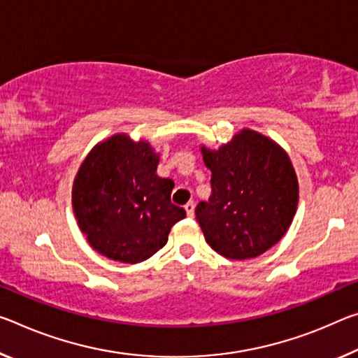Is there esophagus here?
Segmentation results:
<instances>
[{
	"label": "esophagus",
	"instance_id": "34e87169",
	"mask_svg": "<svg viewBox=\"0 0 358 358\" xmlns=\"http://www.w3.org/2000/svg\"><path fill=\"white\" fill-rule=\"evenodd\" d=\"M185 210H186V215H188L189 218L194 217V202L191 201V202L186 203V206H185Z\"/></svg>",
	"mask_w": 358,
	"mask_h": 358
}]
</instances>
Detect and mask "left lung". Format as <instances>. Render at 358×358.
<instances>
[{
	"label": "left lung",
	"instance_id": "left-lung-1",
	"mask_svg": "<svg viewBox=\"0 0 358 358\" xmlns=\"http://www.w3.org/2000/svg\"><path fill=\"white\" fill-rule=\"evenodd\" d=\"M212 172V196L196 207L215 252L248 259L269 250L290 228L298 206V180L290 157L274 141L242 130L217 151L202 148Z\"/></svg>",
	"mask_w": 358,
	"mask_h": 358
}]
</instances>
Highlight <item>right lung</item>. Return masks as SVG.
<instances>
[{"label": "right lung", "instance_id": "add662e5", "mask_svg": "<svg viewBox=\"0 0 358 358\" xmlns=\"http://www.w3.org/2000/svg\"><path fill=\"white\" fill-rule=\"evenodd\" d=\"M157 164L150 143L126 135L89 152L73 185V208L94 250L134 264L166 245L186 212L170 201L173 181L157 177Z\"/></svg>", "mask_w": 358, "mask_h": 358}]
</instances>
